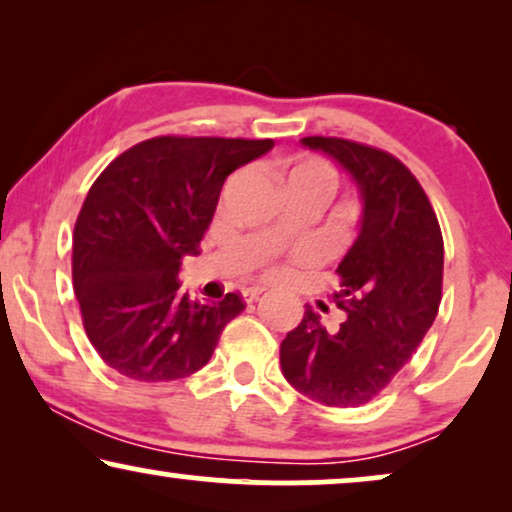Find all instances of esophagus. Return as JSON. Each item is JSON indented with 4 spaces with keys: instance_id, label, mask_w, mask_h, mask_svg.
<instances>
[{
    "instance_id": "34e87169",
    "label": "esophagus",
    "mask_w": 512,
    "mask_h": 512,
    "mask_svg": "<svg viewBox=\"0 0 512 512\" xmlns=\"http://www.w3.org/2000/svg\"><path fill=\"white\" fill-rule=\"evenodd\" d=\"M265 293V289L263 286H249L247 291H244V300H247V303H254V300H258Z\"/></svg>"
}]
</instances>
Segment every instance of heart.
Wrapping results in <instances>:
<instances>
[{
    "instance_id": "1",
    "label": "heart",
    "mask_w": 512,
    "mask_h": 512,
    "mask_svg": "<svg viewBox=\"0 0 512 512\" xmlns=\"http://www.w3.org/2000/svg\"><path fill=\"white\" fill-rule=\"evenodd\" d=\"M286 184H310L321 188L326 195H331L335 188V170L321 158H300L286 165ZM317 256L319 251L314 244H298L291 251L293 263H312ZM268 275L272 279H284L289 275V270L284 265H275V268H270Z\"/></svg>"
}]
</instances>
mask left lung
Masks as SVG:
<instances>
[{
    "instance_id": "8db88e82",
    "label": "left lung",
    "mask_w": 512,
    "mask_h": 512,
    "mask_svg": "<svg viewBox=\"0 0 512 512\" xmlns=\"http://www.w3.org/2000/svg\"><path fill=\"white\" fill-rule=\"evenodd\" d=\"M361 195L359 235L338 265L335 303L347 312L335 333L307 305L286 333V382L312 401L354 408L380 394L424 340L443 296V235L424 188L387 151L338 137H305Z\"/></svg>"
}]
</instances>
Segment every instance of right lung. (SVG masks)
I'll return each mask as SVG.
<instances>
[{"instance_id": "obj_1", "label": "right lung", "mask_w": 512, "mask_h": 512, "mask_svg": "<svg viewBox=\"0 0 512 512\" xmlns=\"http://www.w3.org/2000/svg\"><path fill=\"white\" fill-rule=\"evenodd\" d=\"M272 139L153 137L107 165L74 226L72 277L90 345L137 382L193 375L212 359L237 293L219 303L179 289L181 258L198 256L223 181Z\"/></svg>"}]
</instances>
